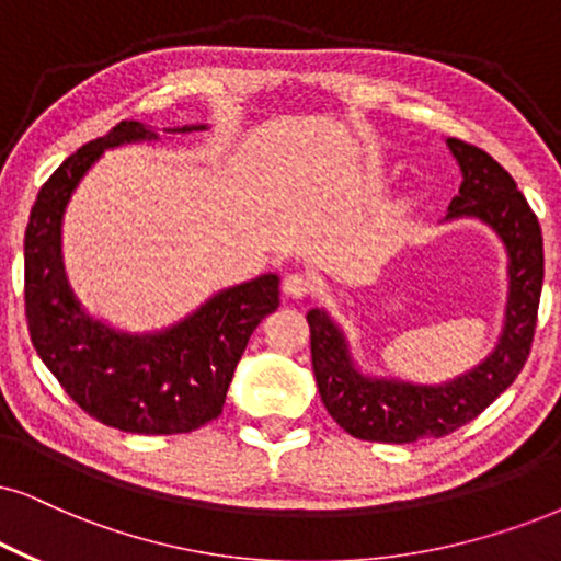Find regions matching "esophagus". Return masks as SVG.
<instances>
[{
  "instance_id": "esophagus-1",
  "label": "esophagus",
  "mask_w": 561,
  "mask_h": 561,
  "mask_svg": "<svg viewBox=\"0 0 561 561\" xmlns=\"http://www.w3.org/2000/svg\"><path fill=\"white\" fill-rule=\"evenodd\" d=\"M310 289H313V282H310L308 274L293 272L285 276V295L293 297V300H302V297H308Z\"/></svg>"
}]
</instances>
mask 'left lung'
<instances>
[{"label":"left lung","instance_id":"8db88e82","mask_svg":"<svg viewBox=\"0 0 561 561\" xmlns=\"http://www.w3.org/2000/svg\"><path fill=\"white\" fill-rule=\"evenodd\" d=\"M463 183L445 219H479L497 232L507 251V308L492 354L458 378L411 382L375 378L354 365L344 331L323 308L308 310L310 354L323 407L352 437L370 443H416L445 437L477 420L507 391L526 365L534 344L538 300L543 287L541 225L517 183L492 154L460 139H448Z\"/></svg>","mask_w":561,"mask_h":561}]
</instances>
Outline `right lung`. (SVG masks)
I'll return each mask as SVG.
<instances>
[{"instance_id": "obj_1", "label": "right lung", "mask_w": 561, "mask_h": 561, "mask_svg": "<svg viewBox=\"0 0 561 561\" xmlns=\"http://www.w3.org/2000/svg\"><path fill=\"white\" fill-rule=\"evenodd\" d=\"M198 129L207 126L165 131ZM152 139L158 134L145 124H116L69 154L41 186L25 230V318L38 357L92 420L137 435H179L222 414L248 339L279 308V276L261 274L222 289L154 333L116 331L84 313L64 274V209L105 150Z\"/></svg>"}]
</instances>
